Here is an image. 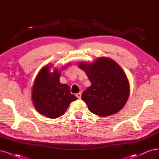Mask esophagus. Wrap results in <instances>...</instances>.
Returning <instances> with one entry per match:
<instances>
[{
	"label": "esophagus",
	"mask_w": 159,
	"mask_h": 159,
	"mask_svg": "<svg viewBox=\"0 0 159 159\" xmlns=\"http://www.w3.org/2000/svg\"><path fill=\"white\" fill-rule=\"evenodd\" d=\"M81 96H82L81 93H77V94H76V96L77 97V98H78L79 99H80V98H81Z\"/></svg>",
	"instance_id": "34e87169"
}]
</instances>
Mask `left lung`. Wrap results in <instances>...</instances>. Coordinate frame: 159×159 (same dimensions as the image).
<instances>
[{"instance_id":"obj_1","label":"left lung","mask_w":159,"mask_h":159,"mask_svg":"<svg viewBox=\"0 0 159 159\" xmlns=\"http://www.w3.org/2000/svg\"><path fill=\"white\" fill-rule=\"evenodd\" d=\"M91 85L82 94L90 111L109 116L121 110L128 100L130 87L125 72L114 60L99 57L93 63H79Z\"/></svg>"}]
</instances>
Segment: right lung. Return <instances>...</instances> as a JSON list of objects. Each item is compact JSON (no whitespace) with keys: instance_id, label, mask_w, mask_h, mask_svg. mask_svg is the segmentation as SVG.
Here are the masks:
<instances>
[{"instance_id":"1","label":"right lung","mask_w":159,"mask_h":159,"mask_svg":"<svg viewBox=\"0 0 159 159\" xmlns=\"http://www.w3.org/2000/svg\"><path fill=\"white\" fill-rule=\"evenodd\" d=\"M52 67L47 65L39 70L32 86V99L39 114L55 119L63 116L70 102L77 98L70 94L67 84L60 83V70L55 68L50 73Z\"/></svg>"}]
</instances>
